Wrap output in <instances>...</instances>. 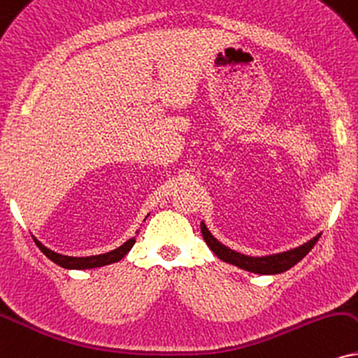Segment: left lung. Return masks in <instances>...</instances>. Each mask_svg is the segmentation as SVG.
Wrapping results in <instances>:
<instances>
[{"label": "left lung", "instance_id": "left-lung-1", "mask_svg": "<svg viewBox=\"0 0 358 358\" xmlns=\"http://www.w3.org/2000/svg\"><path fill=\"white\" fill-rule=\"evenodd\" d=\"M201 232H202V237H204L206 244L210 247V250H213L220 260L232 264V266H237L239 268H244L247 272L262 273V275H272V273H282L289 271L290 267H294L295 264L301 262V260L310 252L312 247L315 245V242L319 241L320 237V236H315L314 239L306 242L303 245L297 247V249L287 250V252L266 255V257H250V255L239 254L236 252V250L229 249V247H226L224 244H220L213 234L207 231L204 222L201 224Z\"/></svg>", "mask_w": 358, "mask_h": 358}]
</instances>
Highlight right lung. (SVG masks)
I'll return each instance as SVG.
<instances>
[{
  "label": "right lung",
  "instance_id": "right-lung-1",
  "mask_svg": "<svg viewBox=\"0 0 358 358\" xmlns=\"http://www.w3.org/2000/svg\"><path fill=\"white\" fill-rule=\"evenodd\" d=\"M34 242H36L39 250H41V252L46 255L48 259H51L52 262L57 264V266H61L64 268H94V267L108 266V264H113V262H117V260H121L127 252H129L131 247L134 245L136 239L132 237V239L124 242V244H122L121 247H117V249L111 250V252L91 255V257H69V255H61V254L52 252V250L48 249V247H44L39 241L34 239Z\"/></svg>",
  "mask_w": 358,
  "mask_h": 358
}]
</instances>
